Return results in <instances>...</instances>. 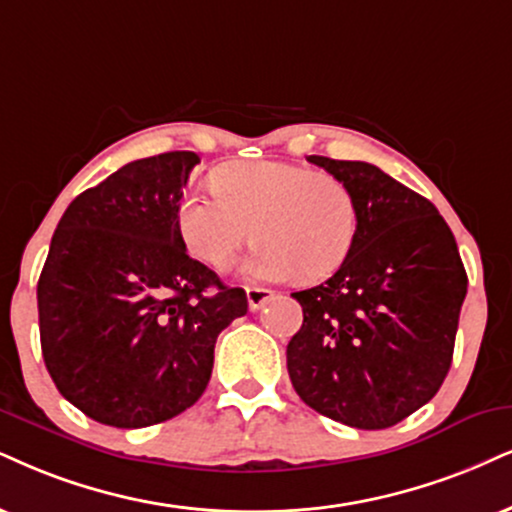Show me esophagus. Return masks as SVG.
I'll list each match as a JSON object with an SVG mask.
<instances>
[{
  "mask_svg": "<svg viewBox=\"0 0 512 512\" xmlns=\"http://www.w3.org/2000/svg\"><path fill=\"white\" fill-rule=\"evenodd\" d=\"M273 299H275L273 289L246 287V301H249L251 311H258V308H263V306L268 304V301H273Z\"/></svg>",
  "mask_w": 512,
  "mask_h": 512,
  "instance_id": "obj_1",
  "label": "esophagus"
}]
</instances>
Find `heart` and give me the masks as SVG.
<instances>
[{
  "label": "heart",
  "instance_id": "b5f03b06",
  "mask_svg": "<svg viewBox=\"0 0 512 512\" xmlns=\"http://www.w3.org/2000/svg\"><path fill=\"white\" fill-rule=\"evenodd\" d=\"M358 218L349 182L287 161L225 163L211 194L189 192L178 204L182 242L216 270L235 261L254 230L258 244L242 273L266 282L337 273L356 244Z\"/></svg>",
  "mask_w": 512,
  "mask_h": 512
}]
</instances>
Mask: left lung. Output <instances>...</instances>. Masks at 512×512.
<instances>
[{
    "mask_svg": "<svg viewBox=\"0 0 512 512\" xmlns=\"http://www.w3.org/2000/svg\"><path fill=\"white\" fill-rule=\"evenodd\" d=\"M358 199L351 256L323 285L294 292L304 325L287 344L301 401L358 430L396 425L449 375L468 275L430 199L365 161L311 156Z\"/></svg>",
    "mask_w": 512,
    "mask_h": 512,
    "instance_id": "left-lung-1",
    "label": "left lung"
}]
</instances>
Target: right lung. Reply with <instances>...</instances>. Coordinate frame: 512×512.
<instances>
[{"mask_svg": "<svg viewBox=\"0 0 512 512\" xmlns=\"http://www.w3.org/2000/svg\"><path fill=\"white\" fill-rule=\"evenodd\" d=\"M194 151L118 168L66 208L40 282V342L49 375L102 425L137 430L199 401L218 334L246 294L187 256L178 204Z\"/></svg>", "mask_w": 512, "mask_h": 512, "instance_id": "1", "label": "right lung"}]
</instances>
